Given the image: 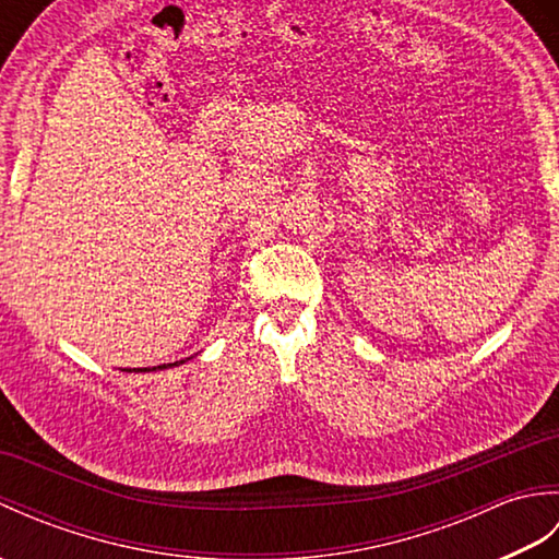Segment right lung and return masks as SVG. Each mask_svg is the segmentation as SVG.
I'll return each instance as SVG.
<instances>
[{
	"mask_svg": "<svg viewBox=\"0 0 559 559\" xmlns=\"http://www.w3.org/2000/svg\"><path fill=\"white\" fill-rule=\"evenodd\" d=\"M185 360L180 362H168V365H158V367H134V372H156V370H165V367H175V365H182ZM132 372V370H129Z\"/></svg>",
	"mask_w": 559,
	"mask_h": 559,
	"instance_id": "obj_1",
	"label": "right lung"
}]
</instances>
